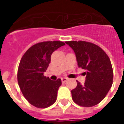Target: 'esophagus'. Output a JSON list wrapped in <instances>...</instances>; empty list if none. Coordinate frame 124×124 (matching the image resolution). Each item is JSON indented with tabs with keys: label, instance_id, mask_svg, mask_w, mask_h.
Here are the masks:
<instances>
[{
	"label": "esophagus",
	"instance_id": "34e87169",
	"mask_svg": "<svg viewBox=\"0 0 124 124\" xmlns=\"http://www.w3.org/2000/svg\"><path fill=\"white\" fill-rule=\"evenodd\" d=\"M67 80H68V78H66V77H63V78H61V80H62V82H66Z\"/></svg>",
	"mask_w": 124,
	"mask_h": 124
}]
</instances>
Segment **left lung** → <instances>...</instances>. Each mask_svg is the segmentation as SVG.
<instances>
[{"label": "left lung", "instance_id": "1", "mask_svg": "<svg viewBox=\"0 0 124 124\" xmlns=\"http://www.w3.org/2000/svg\"><path fill=\"white\" fill-rule=\"evenodd\" d=\"M75 53L79 67L86 70L85 83L77 81V86L71 91L76 104L92 107L106 97L113 82V70L110 60L102 49L85 41L66 42Z\"/></svg>", "mask_w": 124, "mask_h": 124}]
</instances>
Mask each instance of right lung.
I'll list each match as a JSON object with an SVG mask.
<instances>
[{
	"label": "right lung",
	"instance_id": "1",
	"mask_svg": "<svg viewBox=\"0 0 124 124\" xmlns=\"http://www.w3.org/2000/svg\"><path fill=\"white\" fill-rule=\"evenodd\" d=\"M61 41H47L36 44L26 52L18 69V82L20 90L34 106L46 108L56 100L61 79L52 80L44 76L56 50L64 46Z\"/></svg>",
	"mask_w": 124,
	"mask_h": 124
}]
</instances>
